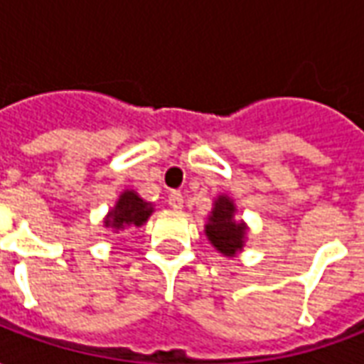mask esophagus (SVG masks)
I'll list each match as a JSON object with an SVG mask.
<instances>
[{
  "label": "esophagus",
  "instance_id": "34e87169",
  "mask_svg": "<svg viewBox=\"0 0 364 364\" xmlns=\"http://www.w3.org/2000/svg\"><path fill=\"white\" fill-rule=\"evenodd\" d=\"M167 203H169V206H171L173 210H181L183 205H185V198H183L181 193L173 191V193L169 195V198H167Z\"/></svg>",
  "mask_w": 364,
  "mask_h": 364
}]
</instances>
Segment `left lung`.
Returning a JSON list of instances; mask_svg holds the SVG:
<instances>
[{
    "mask_svg": "<svg viewBox=\"0 0 364 364\" xmlns=\"http://www.w3.org/2000/svg\"><path fill=\"white\" fill-rule=\"evenodd\" d=\"M237 206L234 198L228 195H218L214 198L213 210L208 214L205 224V234L214 250L224 257H236L244 252L245 237H247V224L236 218Z\"/></svg>",
    "mask_w": 364,
    "mask_h": 364,
    "instance_id": "obj_1",
    "label": "left lung"
}]
</instances>
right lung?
Returning a JSON list of instances; mask_svg holds the SVG:
<instances>
[{"label":"right lung","mask_w":364,"mask_h":364,"mask_svg":"<svg viewBox=\"0 0 364 364\" xmlns=\"http://www.w3.org/2000/svg\"><path fill=\"white\" fill-rule=\"evenodd\" d=\"M151 213H154L151 203L144 200L134 189H124L103 218V226L117 234L128 228H140L148 222Z\"/></svg>","instance_id":"add662e5"}]
</instances>
